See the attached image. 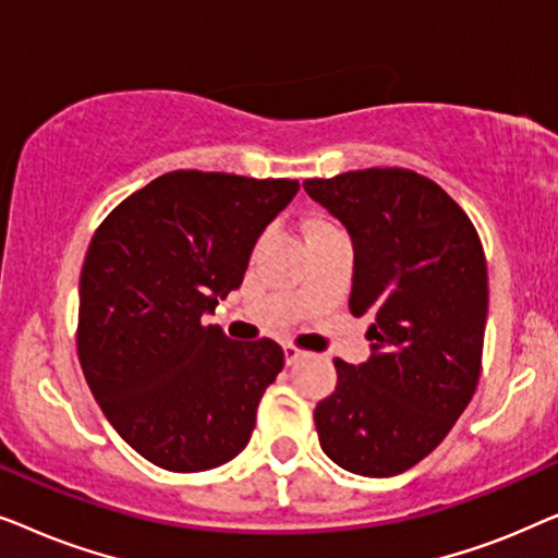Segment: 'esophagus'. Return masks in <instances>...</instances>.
<instances>
[{"label":"esophagus","instance_id":"obj_1","mask_svg":"<svg viewBox=\"0 0 558 558\" xmlns=\"http://www.w3.org/2000/svg\"><path fill=\"white\" fill-rule=\"evenodd\" d=\"M307 353H304V350H300V348H294V345H284V357H287V365H294L296 361H300V357H304Z\"/></svg>","mask_w":558,"mask_h":558}]
</instances>
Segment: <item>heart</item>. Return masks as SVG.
<instances>
[{
    "instance_id": "1",
    "label": "heart",
    "mask_w": 558,
    "mask_h": 558,
    "mask_svg": "<svg viewBox=\"0 0 558 558\" xmlns=\"http://www.w3.org/2000/svg\"><path fill=\"white\" fill-rule=\"evenodd\" d=\"M317 228H327L325 223H315V226H312V231H317Z\"/></svg>"
}]
</instances>
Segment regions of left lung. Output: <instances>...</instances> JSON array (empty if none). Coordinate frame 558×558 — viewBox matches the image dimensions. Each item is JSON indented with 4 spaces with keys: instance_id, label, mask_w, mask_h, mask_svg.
I'll list each match as a JSON object with an SVG mask.
<instances>
[{
    "instance_id": "obj_1",
    "label": "left lung",
    "mask_w": 558,
    "mask_h": 558,
    "mask_svg": "<svg viewBox=\"0 0 558 558\" xmlns=\"http://www.w3.org/2000/svg\"><path fill=\"white\" fill-rule=\"evenodd\" d=\"M348 228L350 312L368 317L371 357H335L338 386L317 403L323 452L342 470L393 477L439 447L477 388L487 319L480 235L437 182L403 167L304 180Z\"/></svg>"
}]
</instances>
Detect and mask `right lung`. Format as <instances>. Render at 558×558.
I'll list each match as a JSON object with an SVG mask.
<instances>
[{
    "label": "right lung",
    "instance_id": "obj_1",
    "mask_svg": "<svg viewBox=\"0 0 558 558\" xmlns=\"http://www.w3.org/2000/svg\"><path fill=\"white\" fill-rule=\"evenodd\" d=\"M296 180L174 170L113 208L81 271L78 361L119 437L170 472L226 464L284 368L269 338L239 342L205 312L241 287Z\"/></svg>",
    "mask_w": 558,
    "mask_h": 558
}]
</instances>
